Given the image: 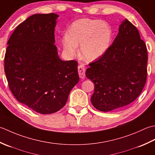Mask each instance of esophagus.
<instances>
[{
	"mask_svg": "<svg viewBox=\"0 0 155 155\" xmlns=\"http://www.w3.org/2000/svg\"><path fill=\"white\" fill-rule=\"evenodd\" d=\"M86 68L84 65H80L78 66V74L80 78L81 79H84L86 78Z\"/></svg>",
	"mask_w": 155,
	"mask_h": 155,
	"instance_id": "esophagus-1",
	"label": "esophagus"
}]
</instances>
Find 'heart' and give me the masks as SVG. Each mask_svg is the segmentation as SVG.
<instances>
[{
	"label": "heart",
	"mask_w": 155,
	"mask_h": 155,
	"mask_svg": "<svg viewBox=\"0 0 155 155\" xmlns=\"http://www.w3.org/2000/svg\"><path fill=\"white\" fill-rule=\"evenodd\" d=\"M112 38L109 25L99 20L84 18L71 25L68 34L62 39L66 53L74 56L80 45V55L87 61L100 58L108 49Z\"/></svg>",
	"instance_id": "1"
}]
</instances>
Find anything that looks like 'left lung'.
<instances>
[{"instance_id":"1","label":"left lung","mask_w":155,"mask_h":155,"mask_svg":"<svg viewBox=\"0 0 155 155\" xmlns=\"http://www.w3.org/2000/svg\"><path fill=\"white\" fill-rule=\"evenodd\" d=\"M147 61L146 43L134 25L126 19L112 45L100 58L89 64L86 71L95 87L92 105L108 112L134 101L146 84Z\"/></svg>"}]
</instances>
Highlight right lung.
<instances>
[{"instance_id":"add662e5","label":"right lung","mask_w":155,"mask_h":155,"mask_svg":"<svg viewBox=\"0 0 155 155\" xmlns=\"http://www.w3.org/2000/svg\"><path fill=\"white\" fill-rule=\"evenodd\" d=\"M58 15L35 14L15 29L7 43L5 72L18 102L43 114L64 107L80 80L78 61H62L55 45Z\"/></svg>"}]
</instances>
